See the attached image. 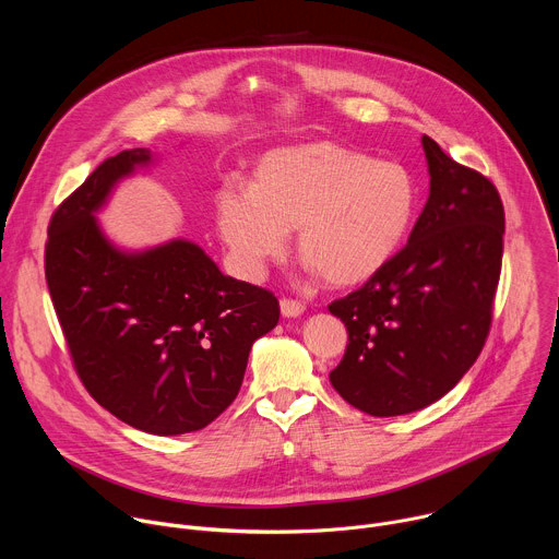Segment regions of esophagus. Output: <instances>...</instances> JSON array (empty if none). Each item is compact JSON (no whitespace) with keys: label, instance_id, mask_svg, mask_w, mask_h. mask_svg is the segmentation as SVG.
I'll use <instances>...</instances> for the list:
<instances>
[{"label":"esophagus","instance_id":"obj_1","mask_svg":"<svg viewBox=\"0 0 559 559\" xmlns=\"http://www.w3.org/2000/svg\"><path fill=\"white\" fill-rule=\"evenodd\" d=\"M281 311L285 318H296L305 311V302H300L296 298H281Z\"/></svg>","mask_w":559,"mask_h":559}]
</instances>
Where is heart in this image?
Returning <instances> with one entry per match:
<instances>
[{
	"label": "heart",
	"mask_w": 559,
	"mask_h": 559,
	"mask_svg": "<svg viewBox=\"0 0 559 559\" xmlns=\"http://www.w3.org/2000/svg\"><path fill=\"white\" fill-rule=\"evenodd\" d=\"M418 210L412 170L354 147L311 141L261 156L250 183L227 181L214 212L236 272L261 278L285 254L287 229L307 267L332 285L373 276L401 250Z\"/></svg>",
	"instance_id": "heart-1"
}]
</instances>
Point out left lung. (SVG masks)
<instances>
[{
  "instance_id": "1",
  "label": "left lung",
  "mask_w": 559,
  "mask_h": 559,
  "mask_svg": "<svg viewBox=\"0 0 559 559\" xmlns=\"http://www.w3.org/2000/svg\"><path fill=\"white\" fill-rule=\"evenodd\" d=\"M429 199L407 246L360 289L330 305L347 328L330 373L345 401L376 418L429 407L480 356L502 270L504 207L496 186L423 136Z\"/></svg>"
}]
</instances>
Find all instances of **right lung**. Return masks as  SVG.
I'll list each match as a JSON object with an SVG mask.
<instances>
[{
	"mask_svg": "<svg viewBox=\"0 0 559 559\" xmlns=\"http://www.w3.org/2000/svg\"><path fill=\"white\" fill-rule=\"evenodd\" d=\"M147 164L150 150H123L55 210L46 283L72 365L95 401L134 429L179 436L234 403L250 349L276 328L281 307L272 292L221 274L186 238L145 252L108 241L95 212Z\"/></svg>",
	"mask_w": 559,
	"mask_h": 559,
	"instance_id": "1",
	"label": "right lung"
}]
</instances>
